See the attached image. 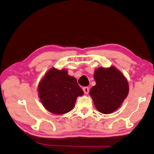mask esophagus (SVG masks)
Here are the masks:
<instances>
[{
  "mask_svg": "<svg viewBox=\"0 0 154 154\" xmlns=\"http://www.w3.org/2000/svg\"><path fill=\"white\" fill-rule=\"evenodd\" d=\"M82 89H83L84 92H85V94H88V92H89V88H88V87H86V86L84 87Z\"/></svg>",
  "mask_w": 154,
  "mask_h": 154,
  "instance_id": "esophagus-1",
  "label": "esophagus"
}]
</instances>
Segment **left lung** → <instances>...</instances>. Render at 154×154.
Returning a JSON list of instances; mask_svg holds the SVG:
<instances>
[{
    "mask_svg": "<svg viewBox=\"0 0 154 154\" xmlns=\"http://www.w3.org/2000/svg\"><path fill=\"white\" fill-rule=\"evenodd\" d=\"M96 85L89 94L96 108L103 114L117 110L129 92L128 82L123 74L115 67L98 68L94 74Z\"/></svg>",
    "mask_w": 154,
    "mask_h": 154,
    "instance_id": "1",
    "label": "left lung"
}]
</instances>
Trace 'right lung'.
<instances>
[{"label":"right lung","mask_w":154,"mask_h":154,"mask_svg":"<svg viewBox=\"0 0 154 154\" xmlns=\"http://www.w3.org/2000/svg\"><path fill=\"white\" fill-rule=\"evenodd\" d=\"M38 94L48 111L62 115L72 111L77 97L84 92L76 78L69 76L67 71L52 68L40 82Z\"/></svg>","instance_id":"right-lung-1"}]
</instances>
